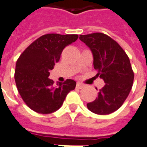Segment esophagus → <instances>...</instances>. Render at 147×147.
Listing matches in <instances>:
<instances>
[{"label": "esophagus", "mask_w": 147, "mask_h": 147, "mask_svg": "<svg viewBox=\"0 0 147 147\" xmlns=\"http://www.w3.org/2000/svg\"><path fill=\"white\" fill-rule=\"evenodd\" d=\"M84 86H85V85H83L82 83H81V82H77L76 87L78 88V89H82Z\"/></svg>", "instance_id": "1"}]
</instances>
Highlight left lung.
<instances>
[{
  "label": "left lung",
  "mask_w": 147,
  "mask_h": 147,
  "mask_svg": "<svg viewBox=\"0 0 147 147\" xmlns=\"http://www.w3.org/2000/svg\"><path fill=\"white\" fill-rule=\"evenodd\" d=\"M79 40L90 49L93 67L105 82L88 109L96 115H109L123 104L132 87L134 73L129 57L116 41L101 32L80 35Z\"/></svg>",
  "instance_id": "1"
}]
</instances>
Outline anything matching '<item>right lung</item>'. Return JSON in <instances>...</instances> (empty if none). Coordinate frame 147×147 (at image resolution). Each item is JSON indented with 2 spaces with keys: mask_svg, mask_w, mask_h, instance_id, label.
<instances>
[{
  "mask_svg": "<svg viewBox=\"0 0 147 147\" xmlns=\"http://www.w3.org/2000/svg\"><path fill=\"white\" fill-rule=\"evenodd\" d=\"M79 36L50 33L43 35L27 47L16 62L15 80L19 94L27 106L40 114H51L61 107L76 82L67 79L54 85L50 71L59 61L65 47Z\"/></svg>",
  "mask_w": 147,
  "mask_h": 147,
  "instance_id": "add662e5",
  "label": "right lung"
}]
</instances>
